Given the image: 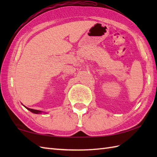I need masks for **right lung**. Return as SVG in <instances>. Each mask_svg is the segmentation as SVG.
<instances>
[{
    "label": "right lung",
    "mask_w": 157,
    "mask_h": 157,
    "mask_svg": "<svg viewBox=\"0 0 157 157\" xmlns=\"http://www.w3.org/2000/svg\"><path fill=\"white\" fill-rule=\"evenodd\" d=\"M26 109H27L28 110H29V111L32 112L33 113H36V114H38V113H40L42 111H38V110H35V109H29V108H28V107H25Z\"/></svg>",
    "instance_id": "1"
}]
</instances>
